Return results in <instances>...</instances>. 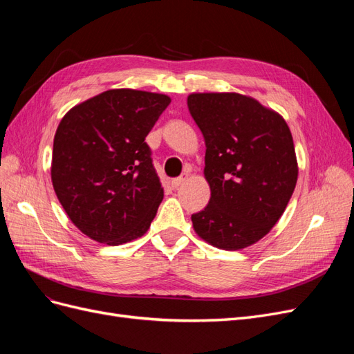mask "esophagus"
I'll return each instance as SVG.
<instances>
[{
	"instance_id": "1",
	"label": "esophagus",
	"mask_w": 354,
	"mask_h": 354,
	"mask_svg": "<svg viewBox=\"0 0 354 354\" xmlns=\"http://www.w3.org/2000/svg\"><path fill=\"white\" fill-rule=\"evenodd\" d=\"M187 178H189V171H185V173L181 174L180 177H177V178H174L173 181H171V186H173L174 189H177L178 186L183 185L185 181H187Z\"/></svg>"
}]
</instances>
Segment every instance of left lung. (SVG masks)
<instances>
[{"instance_id":"8db88e82","label":"left lung","mask_w":354,"mask_h":354,"mask_svg":"<svg viewBox=\"0 0 354 354\" xmlns=\"http://www.w3.org/2000/svg\"><path fill=\"white\" fill-rule=\"evenodd\" d=\"M189 112L205 140L211 198L192 216L198 236L226 251L263 239L279 221L298 178L283 116L239 93H192Z\"/></svg>"}]
</instances>
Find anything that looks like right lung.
<instances>
[{
	"label": "right lung",
	"instance_id": "obj_1",
	"mask_svg": "<svg viewBox=\"0 0 354 354\" xmlns=\"http://www.w3.org/2000/svg\"><path fill=\"white\" fill-rule=\"evenodd\" d=\"M169 102L160 93L113 88L62 118L51 183L85 236L115 246L142 238L151 227L164 187L145 138Z\"/></svg>",
	"mask_w": 354,
	"mask_h": 354
}]
</instances>
